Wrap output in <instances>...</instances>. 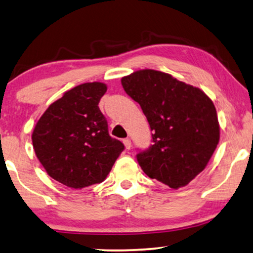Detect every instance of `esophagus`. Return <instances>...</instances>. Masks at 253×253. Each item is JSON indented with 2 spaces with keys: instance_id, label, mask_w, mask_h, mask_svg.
<instances>
[{
  "instance_id": "obj_1",
  "label": "esophagus",
  "mask_w": 253,
  "mask_h": 253,
  "mask_svg": "<svg viewBox=\"0 0 253 253\" xmlns=\"http://www.w3.org/2000/svg\"><path fill=\"white\" fill-rule=\"evenodd\" d=\"M123 142H124V144H125V148L127 150H129L131 148V142H130L129 138H128V137L127 138H124Z\"/></svg>"
}]
</instances>
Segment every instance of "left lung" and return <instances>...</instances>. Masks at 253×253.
Here are the masks:
<instances>
[{
	"label": "left lung",
	"instance_id": "obj_1",
	"mask_svg": "<svg viewBox=\"0 0 253 253\" xmlns=\"http://www.w3.org/2000/svg\"><path fill=\"white\" fill-rule=\"evenodd\" d=\"M122 85L141 105L152 131L151 145L136 154L142 170L171 188L186 185L219 142L212 101L201 89L152 69L123 77Z\"/></svg>",
	"mask_w": 253,
	"mask_h": 253
}]
</instances>
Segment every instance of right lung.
I'll use <instances>...</instances> for the list:
<instances>
[{
    "instance_id": "1",
    "label": "right lung",
    "mask_w": 253,
    "mask_h": 253,
    "mask_svg": "<svg viewBox=\"0 0 253 253\" xmlns=\"http://www.w3.org/2000/svg\"><path fill=\"white\" fill-rule=\"evenodd\" d=\"M102 83H85L52 103L33 131V146L52 178L83 188L101 183L125 146L109 135L99 108Z\"/></svg>"
}]
</instances>
